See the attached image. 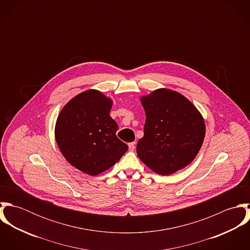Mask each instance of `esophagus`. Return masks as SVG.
I'll return each mask as SVG.
<instances>
[{"label":"esophagus","instance_id":"1","mask_svg":"<svg viewBox=\"0 0 250 250\" xmlns=\"http://www.w3.org/2000/svg\"><path fill=\"white\" fill-rule=\"evenodd\" d=\"M135 144H136L135 143H129L128 146H129V150L130 151H134L135 150Z\"/></svg>","mask_w":250,"mask_h":250}]
</instances>
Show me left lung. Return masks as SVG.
<instances>
[{"label":"left lung","mask_w":250,"mask_h":250,"mask_svg":"<svg viewBox=\"0 0 250 250\" xmlns=\"http://www.w3.org/2000/svg\"><path fill=\"white\" fill-rule=\"evenodd\" d=\"M144 135L137 145L141 161L160 175H170L188 166L205 139V121L184 95L158 88L142 96Z\"/></svg>","instance_id":"left-lung-1"}]
</instances>
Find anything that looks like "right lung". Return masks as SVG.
<instances>
[{"instance_id": "1", "label": "right lung", "mask_w": 250, "mask_h": 250, "mask_svg": "<svg viewBox=\"0 0 250 250\" xmlns=\"http://www.w3.org/2000/svg\"><path fill=\"white\" fill-rule=\"evenodd\" d=\"M112 99L97 89L79 93L61 110L55 139L66 161L83 173L98 175L114 166L128 150L115 135L109 116Z\"/></svg>"}]
</instances>
